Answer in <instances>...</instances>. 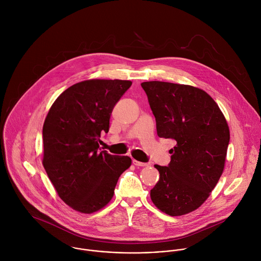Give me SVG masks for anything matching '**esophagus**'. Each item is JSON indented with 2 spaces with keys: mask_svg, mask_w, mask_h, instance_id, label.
Segmentation results:
<instances>
[{
  "mask_svg": "<svg viewBox=\"0 0 261 261\" xmlns=\"http://www.w3.org/2000/svg\"><path fill=\"white\" fill-rule=\"evenodd\" d=\"M133 164L135 165V166H140V167H143V166H146L147 164L146 163H143V162H139V161H137V160H133Z\"/></svg>",
  "mask_w": 261,
  "mask_h": 261,
  "instance_id": "obj_1",
  "label": "esophagus"
}]
</instances>
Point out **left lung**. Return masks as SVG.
<instances>
[{"label": "left lung", "mask_w": 261, "mask_h": 261, "mask_svg": "<svg viewBox=\"0 0 261 261\" xmlns=\"http://www.w3.org/2000/svg\"><path fill=\"white\" fill-rule=\"evenodd\" d=\"M159 137L171 138L167 166L155 165L159 180L151 190L154 204L169 216L198 208L224 169L229 128L217 103L204 91L164 82L141 84Z\"/></svg>", "instance_id": "obj_1"}]
</instances>
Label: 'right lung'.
I'll use <instances>...</instances> for the list:
<instances>
[{
  "instance_id": "add662e5",
  "label": "right lung",
  "mask_w": 261,
  "mask_h": 261,
  "mask_svg": "<svg viewBox=\"0 0 261 261\" xmlns=\"http://www.w3.org/2000/svg\"><path fill=\"white\" fill-rule=\"evenodd\" d=\"M131 85L121 80L85 81L64 91L48 111L42 163L59 196L75 211L91 214L105 206L131 165L128 156L98 152L113 109Z\"/></svg>"
}]
</instances>
